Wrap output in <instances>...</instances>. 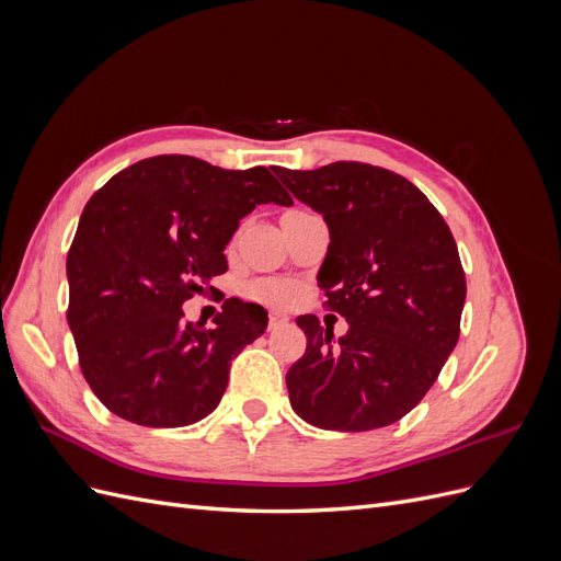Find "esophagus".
Here are the masks:
<instances>
[{"label": "esophagus", "instance_id": "obj_1", "mask_svg": "<svg viewBox=\"0 0 561 561\" xmlns=\"http://www.w3.org/2000/svg\"><path fill=\"white\" fill-rule=\"evenodd\" d=\"M287 322V316L283 311H268V328H278V325H285Z\"/></svg>", "mask_w": 561, "mask_h": 561}]
</instances>
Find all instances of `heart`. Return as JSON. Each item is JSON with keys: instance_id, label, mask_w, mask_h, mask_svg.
<instances>
[{"instance_id": "heart-1", "label": "heart", "mask_w": 561, "mask_h": 561, "mask_svg": "<svg viewBox=\"0 0 561 561\" xmlns=\"http://www.w3.org/2000/svg\"><path fill=\"white\" fill-rule=\"evenodd\" d=\"M248 295L262 301H285L293 297V290L283 283H254L248 287Z\"/></svg>"}]
</instances>
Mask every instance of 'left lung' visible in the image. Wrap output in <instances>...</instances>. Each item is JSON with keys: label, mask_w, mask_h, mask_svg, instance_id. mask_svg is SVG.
<instances>
[{"label": "left lung", "mask_w": 561, "mask_h": 561, "mask_svg": "<svg viewBox=\"0 0 561 561\" xmlns=\"http://www.w3.org/2000/svg\"><path fill=\"white\" fill-rule=\"evenodd\" d=\"M274 173L330 229L318 285L348 332L299 316L307 351L287 369L293 410L325 431H375L412 412L461 332L466 274L437 208L402 175L336 161Z\"/></svg>", "instance_id": "left-lung-1"}]
</instances>
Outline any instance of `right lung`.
<instances>
[{
  "label": "right lung",
  "mask_w": 561,
  "mask_h": 561,
  "mask_svg": "<svg viewBox=\"0 0 561 561\" xmlns=\"http://www.w3.org/2000/svg\"><path fill=\"white\" fill-rule=\"evenodd\" d=\"M260 203H293L264 165L225 171L182 154L133 163L91 196L67 252V322L81 375L112 414L178 428L222 400L231 360L268 316L231 297L208 330L182 304L225 274V248Z\"/></svg>",
  "instance_id": "1"
}]
</instances>
